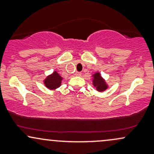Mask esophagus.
Masks as SVG:
<instances>
[{"label": "esophagus", "mask_w": 154, "mask_h": 154, "mask_svg": "<svg viewBox=\"0 0 154 154\" xmlns=\"http://www.w3.org/2000/svg\"><path fill=\"white\" fill-rule=\"evenodd\" d=\"M75 75L76 76H79H79L82 75V73H81V72H76Z\"/></svg>", "instance_id": "34e87169"}]
</instances>
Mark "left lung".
<instances>
[{"instance_id":"left-lung-1","label":"left lung","mask_w":154,"mask_h":154,"mask_svg":"<svg viewBox=\"0 0 154 154\" xmlns=\"http://www.w3.org/2000/svg\"><path fill=\"white\" fill-rule=\"evenodd\" d=\"M93 85L95 86L98 91H104L108 88L107 85L106 84V82L104 81V79L101 77L100 73H95V75H93Z\"/></svg>"}]
</instances>
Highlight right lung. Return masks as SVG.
<instances>
[{"label":"right lung","mask_w":154,"mask_h":154,"mask_svg":"<svg viewBox=\"0 0 154 154\" xmlns=\"http://www.w3.org/2000/svg\"><path fill=\"white\" fill-rule=\"evenodd\" d=\"M62 80V77L56 72H54L52 75L48 76L44 81V84L50 90H54L60 87Z\"/></svg>","instance_id":"right-lung-1"}]
</instances>
